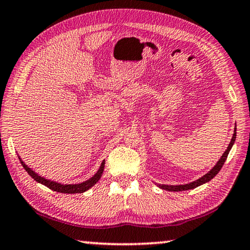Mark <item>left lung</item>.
<instances>
[{
    "instance_id": "obj_1",
    "label": "left lung",
    "mask_w": 250,
    "mask_h": 250,
    "mask_svg": "<svg viewBox=\"0 0 250 250\" xmlns=\"http://www.w3.org/2000/svg\"><path fill=\"white\" fill-rule=\"evenodd\" d=\"M237 129L234 128V132H233V135H232V139L230 141V144L229 146H228V149L224 151V153L222 154V157L219 159V161L216 162V165L213 167L211 170L208 173H205L203 177H201V178H198L197 180H195V182H191L189 184H185V185H160L159 184V187L162 188V189L165 190H169V191H182V190H188V189H193V188H196L198 186L203 185V184L209 182V180L214 178V177L218 175V172L221 170L222 166L224 165V162H226L227 158H228V154H229V152L231 150V147L234 144V141H236V136H237Z\"/></svg>"
}]
</instances>
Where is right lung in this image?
<instances>
[{"instance_id": "right-lung-1", "label": "right lung", "mask_w": 250, "mask_h": 250, "mask_svg": "<svg viewBox=\"0 0 250 250\" xmlns=\"http://www.w3.org/2000/svg\"><path fill=\"white\" fill-rule=\"evenodd\" d=\"M20 159V158H19ZM20 162L21 165H22V167L24 168V170L30 175L32 178H34L36 182L37 183H41L42 185H45L49 188V189L52 190H55L57 193H64V194H77V193H84L85 190H88L89 188H91L93 185H96L97 182L100 179L101 175H103V171H104V160L101 162L100 165V168L98 169V171H97L95 175H93L91 178L85 180V182L80 183V184H60V183H56V182H53V180H49V179H46L44 177L39 176L38 173H36L34 170L31 168H29L28 166L24 164V162L21 160L20 159Z\"/></svg>"}]
</instances>
